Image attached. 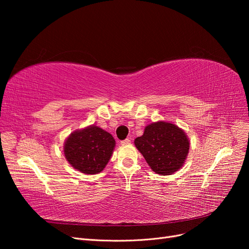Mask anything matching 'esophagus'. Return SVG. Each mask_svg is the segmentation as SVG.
Masks as SVG:
<instances>
[{"label":"esophagus","mask_w":249,"mask_h":249,"mask_svg":"<svg viewBox=\"0 0 249 249\" xmlns=\"http://www.w3.org/2000/svg\"><path fill=\"white\" fill-rule=\"evenodd\" d=\"M130 143H131V140H130L129 138H126V139H124V140H123V141H122V144H123V145L130 144Z\"/></svg>","instance_id":"34e87169"}]
</instances>
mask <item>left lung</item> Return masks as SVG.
Segmentation results:
<instances>
[{
    "instance_id": "left-lung-1",
    "label": "left lung",
    "mask_w": 249,
    "mask_h": 249,
    "mask_svg": "<svg viewBox=\"0 0 249 249\" xmlns=\"http://www.w3.org/2000/svg\"><path fill=\"white\" fill-rule=\"evenodd\" d=\"M135 145L156 173L169 176L183 166L190 143L176 124L158 122L148 124Z\"/></svg>"
}]
</instances>
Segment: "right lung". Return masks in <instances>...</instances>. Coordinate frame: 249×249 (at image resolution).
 Listing matches in <instances>:
<instances>
[{"mask_svg":"<svg viewBox=\"0 0 249 249\" xmlns=\"http://www.w3.org/2000/svg\"><path fill=\"white\" fill-rule=\"evenodd\" d=\"M115 140L96 125L71 134L64 144L66 160L73 168L86 175L101 172L109 162Z\"/></svg>","mask_w":249,"mask_h":249,"instance_id":"add662e5","label":"right lung"}]
</instances>
